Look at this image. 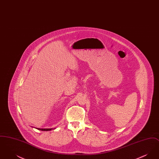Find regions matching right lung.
I'll return each instance as SVG.
<instances>
[{
	"label": "right lung",
	"instance_id": "obj_1",
	"mask_svg": "<svg viewBox=\"0 0 159 159\" xmlns=\"http://www.w3.org/2000/svg\"><path fill=\"white\" fill-rule=\"evenodd\" d=\"M38 130H42V131H49V130H51L52 129H55V128H51V129H42V128H36Z\"/></svg>",
	"mask_w": 159,
	"mask_h": 159
}]
</instances>
